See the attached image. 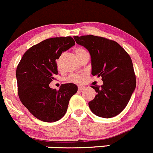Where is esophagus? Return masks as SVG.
Listing matches in <instances>:
<instances>
[{
    "mask_svg": "<svg viewBox=\"0 0 153 153\" xmlns=\"http://www.w3.org/2000/svg\"><path fill=\"white\" fill-rule=\"evenodd\" d=\"M78 90L79 91H81V90H83V89H84L85 88V86H83V85H78Z\"/></svg>",
    "mask_w": 153,
    "mask_h": 153,
    "instance_id": "34e87169",
    "label": "esophagus"
}]
</instances>
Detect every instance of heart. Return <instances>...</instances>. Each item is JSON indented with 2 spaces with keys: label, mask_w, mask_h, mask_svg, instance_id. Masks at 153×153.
I'll list each match as a JSON object with an SVG mask.
<instances>
[{
  "label": "heart",
  "mask_w": 153,
  "mask_h": 153,
  "mask_svg": "<svg viewBox=\"0 0 153 153\" xmlns=\"http://www.w3.org/2000/svg\"><path fill=\"white\" fill-rule=\"evenodd\" d=\"M85 53H88V52L85 51L84 48H81V47H78V48H76L75 49V54L78 59ZM83 74H70V75L68 77V78H67V80L69 82H71V83H79L82 81V80H83Z\"/></svg>",
  "instance_id": "1"
}]
</instances>
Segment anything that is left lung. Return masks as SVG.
<instances>
[{"mask_svg": "<svg viewBox=\"0 0 153 153\" xmlns=\"http://www.w3.org/2000/svg\"><path fill=\"white\" fill-rule=\"evenodd\" d=\"M89 51L91 74L102 77L103 85L92 88L95 98L88 102L91 112L105 118L115 117L126 107L136 88V76L128 53L117 42L95 36H75Z\"/></svg>", "mask_w": 153, "mask_h": 153, "instance_id": "left-lung-1", "label": "left lung"}]
</instances>
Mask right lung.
Returning <instances> with one entry per match:
<instances>
[{
  "instance_id": "obj_1",
  "label": "right lung",
  "mask_w": 153,
  "mask_h": 153,
  "mask_svg": "<svg viewBox=\"0 0 153 153\" xmlns=\"http://www.w3.org/2000/svg\"><path fill=\"white\" fill-rule=\"evenodd\" d=\"M75 44L70 36L48 38L30 48L16 68L20 101L40 120L51 123L60 120L78 91L74 83L62 84L58 91L49 87L58 74L56 60Z\"/></svg>"
}]
</instances>
